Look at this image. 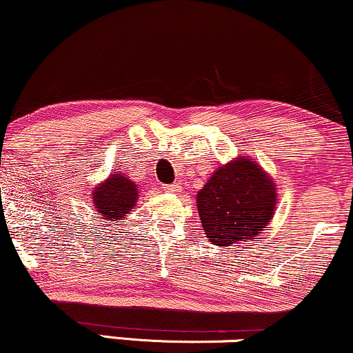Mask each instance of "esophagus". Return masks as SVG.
<instances>
[{"mask_svg": "<svg viewBox=\"0 0 353 353\" xmlns=\"http://www.w3.org/2000/svg\"><path fill=\"white\" fill-rule=\"evenodd\" d=\"M165 190H167L168 193H180V191H181V185H180V183L167 185V186H165Z\"/></svg>", "mask_w": 353, "mask_h": 353, "instance_id": "34e87169", "label": "esophagus"}]
</instances>
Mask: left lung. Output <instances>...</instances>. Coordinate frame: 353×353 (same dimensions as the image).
<instances>
[{
    "label": "left lung",
    "instance_id": "8db88e82",
    "mask_svg": "<svg viewBox=\"0 0 353 353\" xmlns=\"http://www.w3.org/2000/svg\"><path fill=\"white\" fill-rule=\"evenodd\" d=\"M196 198L204 234L219 247L259 236L276 206L272 178L242 157L217 168Z\"/></svg>",
    "mask_w": 353,
    "mask_h": 353
}]
</instances>
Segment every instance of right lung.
<instances>
[{
  "label": "right lung",
  "instance_id": "add662e5",
  "mask_svg": "<svg viewBox=\"0 0 353 353\" xmlns=\"http://www.w3.org/2000/svg\"><path fill=\"white\" fill-rule=\"evenodd\" d=\"M137 201V186L128 176H121L114 173L104 183L94 188L93 204L103 216V219H110L111 224L117 221L123 223L125 212L132 211Z\"/></svg>",
  "mask_w": 353,
  "mask_h": 353
}]
</instances>
